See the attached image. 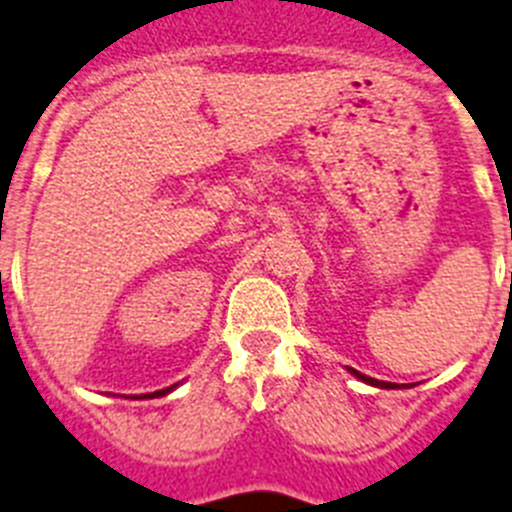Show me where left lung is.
<instances>
[{"label":"left lung","mask_w":512,"mask_h":512,"mask_svg":"<svg viewBox=\"0 0 512 512\" xmlns=\"http://www.w3.org/2000/svg\"><path fill=\"white\" fill-rule=\"evenodd\" d=\"M351 372L356 374V377L361 379V382H366V384H374V387H387V390H392V387H395V384L392 382H379V379H372V377H366V374H361V372H356V369H351Z\"/></svg>","instance_id":"1"}]
</instances>
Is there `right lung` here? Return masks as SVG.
<instances>
[{
  "label": "right lung",
  "mask_w": 512,
  "mask_h": 512,
  "mask_svg": "<svg viewBox=\"0 0 512 512\" xmlns=\"http://www.w3.org/2000/svg\"><path fill=\"white\" fill-rule=\"evenodd\" d=\"M166 392L169 390H158V392H153V395H166Z\"/></svg>",
  "instance_id": "obj_1"
}]
</instances>
